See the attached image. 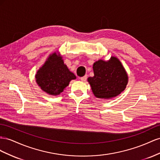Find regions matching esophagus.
Masks as SVG:
<instances>
[{
  "mask_svg": "<svg viewBox=\"0 0 160 160\" xmlns=\"http://www.w3.org/2000/svg\"><path fill=\"white\" fill-rule=\"evenodd\" d=\"M80 80H81V81L85 82L86 80H87V76H84L83 77H81L80 78Z\"/></svg>",
  "mask_w": 160,
  "mask_h": 160,
  "instance_id": "34e87169",
  "label": "esophagus"
}]
</instances>
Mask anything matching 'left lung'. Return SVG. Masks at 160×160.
Returning a JSON list of instances; mask_svg holds the SVG:
<instances>
[{"label": "left lung", "instance_id": "left-lung-1", "mask_svg": "<svg viewBox=\"0 0 160 160\" xmlns=\"http://www.w3.org/2000/svg\"><path fill=\"white\" fill-rule=\"evenodd\" d=\"M93 77L88 78L93 94L99 98H110L125 90L128 76L121 62L111 57L108 62L99 60L93 65Z\"/></svg>", "mask_w": 160, "mask_h": 160}]
</instances>
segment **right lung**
I'll use <instances>...</instances> for the list:
<instances>
[{
  "instance_id": "add662e5",
  "label": "right lung",
  "mask_w": 160,
  "mask_h": 160,
  "mask_svg": "<svg viewBox=\"0 0 160 160\" xmlns=\"http://www.w3.org/2000/svg\"><path fill=\"white\" fill-rule=\"evenodd\" d=\"M76 78L63 63L62 57H58L55 53L50 55L35 75L36 82L41 88L51 95L62 92L70 82Z\"/></svg>"
}]
</instances>
